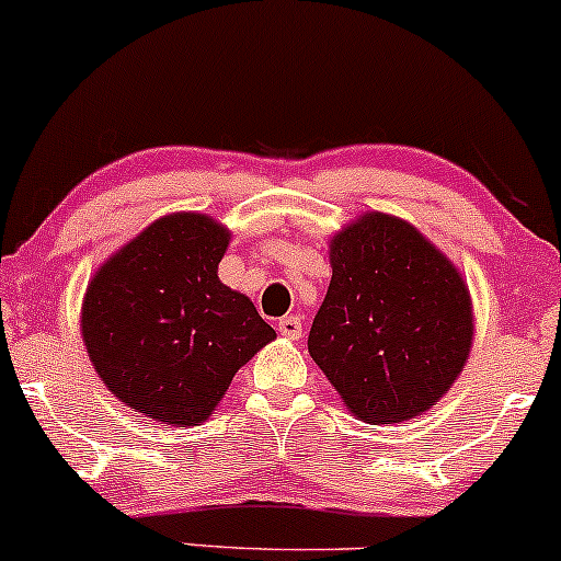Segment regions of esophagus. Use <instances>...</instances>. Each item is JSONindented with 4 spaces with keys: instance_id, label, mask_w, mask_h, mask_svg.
<instances>
[{
    "instance_id": "1",
    "label": "esophagus",
    "mask_w": 561,
    "mask_h": 561,
    "mask_svg": "<svg viewBox=\"0 0 561 561\" xmlns=\"http://www.w3.org/2000/svg\"><path fill=\"white\" fill-rule=\"evenodd\" d=\"M278 331H280V336H286V339H299L301 336V318H297V314H286V318L278 320Z\"/></svg>"
}]
</instances>
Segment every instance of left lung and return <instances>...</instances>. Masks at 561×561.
Segmentation results:
<instances>
[{
	"instance_id": "obj_1",
	"label": "left lung",
	"mask_w": 561,
	"mask_h": 561,
	"mask_svg": "<svg viewBox=\"0 0 561 561\" xmlns=\"http://www.w3.org/2000/svg\"><path fill=\"white\" fill-rule=\"evenodd\" d=\"M331 283L312 320V360L368 424L434 405L469 357V288L413 225L374 211L331 241Z\"/></svg>"
}]
</instances>
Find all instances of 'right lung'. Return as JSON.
<instances>
[{
  "label": "right lung",
  "instance_id": "add662e5",
  "mask_svg": "<svg viewBox=\"0 0 561 561\" xmlns=\"http://www.w3.org/2000/svg\"><path fill=\"white\" fill-rule=\"evenodd\" d=\"M230 232L204 214L156 219L98 270L81 307L90 360L142 416L196 426L275 331L219 283Z\"/></svg>",
  "mask_w": 561,
  "mask_h": 561
}]
</instances>
